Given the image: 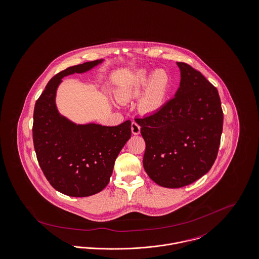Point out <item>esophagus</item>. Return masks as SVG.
<instances>
[{"mask_svg": "<svg viewBox=\"0 0 259 259\" xmlns=\"http://www.w3.org/2000/svg\"><path fill=\"white\" fill-rule=\"evenodd\" d=\"M131 131H132V133L134 135L140 134V126H139V124L137 122H135V121L132 122V124H131Z\"/></svg>", "mask_w": 259, "mask_h": 259, "instance_id": "esophagus-1", "label": "esophagus"}]
</instances>
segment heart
Wrapping results in <instances>:
<instances>
[{
	"label": "heart",
	"instance_id": "b5f03b06",
	"mask_svg": "<svg viewBox=\"0 0 259 259\" xmlns=\"http://www.w3.org/2000/svg\"><path fill=\"white\" fill-rule=\"evenodd\" d=\"M172 79L168 70L140 69L117 92V99L125 102L130 98L139 97L145 90L139 103V108L145 113H155L163 108L170 91Z\"/></svg>",
	"mask_w": 259,
	"mask_h": 259
}]
</instances>
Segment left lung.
<instances>
[{
	"label": "left lung",
	"instance_id": "8db88e82",
	"mask_svg": "<svg viewBox=\"0 0 259 259\" xmlns=\"http://www.w3.org/2000/svg\"><path fill=\"white\" fill-rule=\"evenodd\" d=\"M177 64L181 82L175 97L159 111L135 118L146 143L144 169L170 189L188 186L210 170L224 124L218 89L191 65Z\"/></svg>",
	"mask_w": 259,
	"mask_h": 259
}]
</instances>
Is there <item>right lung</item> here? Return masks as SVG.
Wrapping results in <instances>:
<instances>
[{
    "instance_id": "add662e5",
    "label": "right lung",
    "mask_w": 259,
    "mask_h": 259,
    "mask_svg": "<svg viewBox=\"0 0 259 259\" xmlns=\"http://www.w3.org/2000/svg\"><path fill=\"white\" fill-rule=\"evenodd\" d=\"M102 62L87 61L56 74L35 102L32 140L36 159L47 180L69 197H89L109 183L116 158L131 137V121L118 126L76 125L59 115L56 93L61 78L82 73Z\"/></svg>"
}]
</instances>
